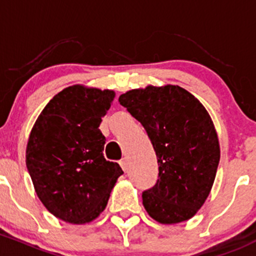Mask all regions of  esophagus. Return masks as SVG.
Here are the masks:
<instances>
[{
  "label": "esophagus",
  "instance_id": "esophagus-1",
  "mask_svg": "<svg viewBox=\"0 0 256 256\" xmlns=\"http://www.w3.org/2000/svg\"><path fill=\"white\" fill-rule=\"evenodd\" d=\"M120 165L123 170L127 171L128 170V159L127 158H122V159L120 160Z\"/></svg>",
  "mask_w": 256,
  "mask_h": 256
}]
</instances>
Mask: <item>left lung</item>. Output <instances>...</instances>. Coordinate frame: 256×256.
<instances>
[{
	"label": "left lung",
	"instance_id": "1",
	"mask_svg": "<svg viewBox=\"0 0 256 256\" xmlns=\"http://www.w3.org/2000/svg\"><path fill=\"white\" fill-rule=\"evenodd\" d=\"M120 104L142 123L158 158L159 175L143 204L162 224L190 220L212 188L220 144L201 102L180 86H148L120 94Z\"/></svg>",
	"mask_w": 256,
	"mask_h": 256
}]
</instances>
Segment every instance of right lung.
Instances as JSON below:
<instances>
[{
    "mask_svg": "<svg viewBox=\"0 0 256 256\" xmlns=\"http://www.w3.org/2000/svg\"><path fill=\"white\" fill-rule=\"evenodd\" d=\"M114 92L75 85L55 94L30 132L26 164L39 200L50 213L75 224L104 210L123 174L104 156L98 127Z\"/></svg>",
    "mask_w": 256,
    "mask_h": 256,
    "instance_id": "obj_1",
    "label": "right lung"
}]
</instances>
